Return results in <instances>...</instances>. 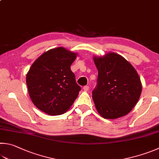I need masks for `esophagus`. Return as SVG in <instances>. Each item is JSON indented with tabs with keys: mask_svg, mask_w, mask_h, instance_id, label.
<instances>
[{
	"mask_svg": "<svg viewBox=\"0 0 159 159\" xmlns=\"http://www.w3.org/2000/svg\"><path fill=\"white\" fill-rule=\"evenodd\" d=\"M83 89H84L85 91H88L89 90V86H88V85H85V86H84V87H83Z\"/></svg>",
	"mask_w": 159,
	"mask_h": 159,
	"instance_id": "esophagus-1",
	"label": "esophagus"
}]
</instances>
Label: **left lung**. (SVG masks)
<instances>
[{
  "label": "left lung",
  "mask_w": 159,
  "mask_h": 159,
  "mask_svg": "<svg viewBox=\"0 0 159 159\" xmlns=\"http://www.w3.org/2000/svg\"><path fill=\"white\" fill-rule=\"evenodd\" d=\"M98 70L92 99L105 119H117L131 111L139 100L142 84L136 70L120 55L109 53L94 57Z\"/></svg>",
  "instance_id": "obj_1"
}]
</instances>
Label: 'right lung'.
Returning a JSON list of instances; mask_svg holds the SVG:
<instances>
[{"instance_id":"obj_1","label":"right lung","mask_w":159,"mask_h":159,"mask_svg":"<svg viewBox=\"0 0 159 159\" xmlns=\"http://www.w3.org/2000/svg\"><path fill=\"white\" fill-rule=\"evenodd\" d=\"M76 54L63 47L50 49L40 56L26 75L32 102L49 115L63 114L73 104L81 88L70 66Z\"/></svg>"}]
</instances>
